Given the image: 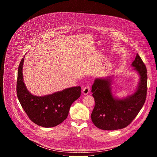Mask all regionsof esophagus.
Segmentation results:
<instances>
[{
    "mask_svg": "<svg viewBox=\"0 0 157 157\" xmlns=\"http://www.w3.org/2000/svg\"><path fill=\"white\" fill-rule=\"evenodd\" d=\"M89 92H90V86H89V85H87L86 87H84L83 88V89H82V93L84 95H86V94H89Z\"/></svg>",
    "mask_w": 157,
    "mask_h": 157,
    "instance_id": "1",
    "label": "esophagus"
}]
</instances>
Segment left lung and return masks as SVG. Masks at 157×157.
Segmentation results:
<instances>
[{"instance_id":"left-lung-1","label":"left lung","mask_w":157,"mask_h":157,"mask_svg":"<svg viewBox=\"0 0 157 157\" xmlns=\"http://www.w3.org/2000/svg\"><path fill=\"white\" fill-rule=\"evenodd\" d=\"M132 66L140 76L135 93L123 99H116L112 94L109 79H96L92 86L95 105L91 114L93 124L105 130L121 129L128 126L142 108L147 93V70L137 53Z\"/></svg>"}]
</instances>
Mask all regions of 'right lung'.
<instances>
[{"label": "right lung", "instance_id": "obj_1", "mask_svg": "<svg viewBox=\"0 0 157 157\" xmlns=\"http://www.w3.org/2000/svg\"><path fill=\"white\" fill-rule=\"evenodd\" d=\"M24 58L18 68L17 94L18 101L29 119L43 127H55L68 117L71 104L81 96V87L65 89L44 96L32 95L27 90L22 75Z\"/></svg>", "mask_w": 157, "mask_h": 157}]
</instances>
